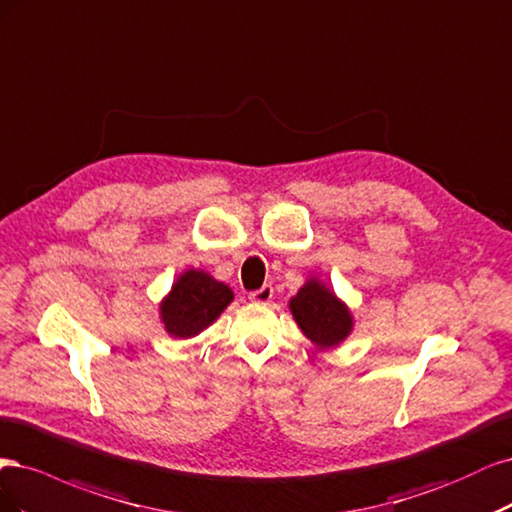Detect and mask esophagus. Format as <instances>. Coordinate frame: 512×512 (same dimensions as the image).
Wrapping results in <instances>:
<instances>
[{
    "label": "esophagus",
    "mask_w": 512,
    "mask_h": 512,
    "mask_svg": "<svg viewBox=\"0 0 512 512\" xmlns=\"http://www.w3.org/2000/svg\"><path fill=\"white\" fill-rule=\"evenodd\" d=\"M274 298V287L272 285H263L261 289H255L249 293V300L257 304H268Z\"/></svg>",
    "instance_id": "esophagus-1"
}]
</instances>
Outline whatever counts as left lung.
I'll list each match as a JSON object with an SVG mask.
<instances>
[{
    "label": "left lung",
    "instance_id": "obj_1",
    "mask_svg": "<svg viewBox=\"0 0 512 512\" xmlns=\"http://www.w3.org/2000/svg\"><path fill=\"white\" fill-rule=\"evenodd\" d=\"M289 308L302 332L321 349L340 344L353 329L349 308L317 278L308 280L289 302Z\"/></svg>",
    "mask_w": 512,
    "mask_h": 512
}]
</instances>
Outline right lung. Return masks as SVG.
Listing matches in <instances>:
<instances>
[{
  "label": "right lung",
  "instance_id": "1",
  "mask_svg": "<svg viewBox=\"0 0 512 512\" xmlns=\"http://www.w3.org/2000/svg\"><path fill=\"white\" fill-rule=\"evenodd\" d=\"M232 300L234 293L227 285L206 272L189 270L180 274L168 298L161 302V321L168 334L193 338L217 319Z\"/></svg>",
  "mask_w": 512,
  "mask_h": 512
}]
</instances>
